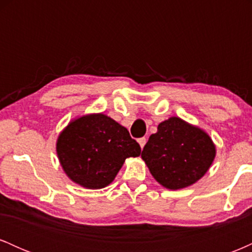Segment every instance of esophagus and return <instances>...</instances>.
<instances>
[{"mask_svg":"<svg viewBox=\"0 0 252 252\" xmlns=\"http://www.w3.org/2000/svg\"><path fill=\"white\" fill-rule=\"evenodd\" d=\"M146 142H147V138H146V137H141V138H138V143H140L141 148H143L144 144H146Z\"/></svg>","mask_w":252,"mask_h":252,"instance_id":"obj_1","label":"esophagus"}]
</instances>
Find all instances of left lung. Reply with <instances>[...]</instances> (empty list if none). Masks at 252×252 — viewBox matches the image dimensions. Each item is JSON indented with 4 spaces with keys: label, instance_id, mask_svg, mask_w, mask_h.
<instances>
[{
    "label": "left lung",
    "instance_id": "1",
    "mask_svg": "<svg viewBox=\"0 0 252 252\" xmlns=\"http://www.w3.org/2000/svg\"><path fill=\"white\" fill-rule=\"evenodd\" d=\"M216 147L204 130L179 117H170L150 135L141 158L155 180L169 189L190 186L205 175Z\"/></svg>",
    "mask_w": 252,
    "mask_h": 252
}]
</instances>
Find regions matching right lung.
I'll list each match as a JSON object with an SVG mask.
<instances>
[{"mask_svg":"<svg viewBox=\"0 0 252 252\" xmlns=\"http://www.w3.org/2000/svg\"><path fill=\"white\" fill-rule=\"evenodd\" d=\"M57 154L68 178L99 189L114 181L126 158L141 154L128 129L103 114L77 118L58 137Z\"/></svg>","mask_w":252,"mask_h":252,"instance_id":"1","label":"right lung"}]
</instances>
